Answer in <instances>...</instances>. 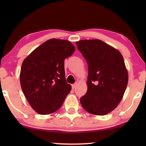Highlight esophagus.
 <instances>
[{"mask_svg":"<svg viewBox=\"0 0 146 146\" xmlns=\"http://www.w3.org/2000/svg\"><path fill=\"white\" fill-rule=\"evenodd\" d=\"M76 86H77V84L76 83L72 85V88H73V89H75V87H76Z\"/></svg>","mask_w":146,"mask_h":146,"instance_id":"esophagus-1","label":"esophagus"}]
</instances>
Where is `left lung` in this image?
Returning <instances> with one entry per match:
<instances>
[{"label":"left lung","mask_w":146,"mask_h":146,"mask_svg":"<svg viewBox=\"0 0 146 146\" xmlns=\"http://www.w3.org/2000/svg\"><path fill=\"white\" fill-rule=\"evenodd\" d=\"M78 49L88 64L86 93L80 98L84 110L104 115L120 103L126 89L128 75L118 50L100 40L76 42Z\"/></svg>","instance_id":"obj_1"}]
</instances>
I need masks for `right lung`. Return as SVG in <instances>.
Returning a JSON list of instances; mask_svg holds the SVG:
<instances>
[{
	"label": "right lung",
	"instance_id": "right-lung-1",
	"mask_svg": "<svg viewBox=\"0 0 146 146\" xmlns=\"http://www.w3.org/2000/svg\"><path fill=\"white\" fill-rule=\"evenodd\" d=\"M75 50L69 41L53 38L42 43L23 61L20 74L22 90L40 115L58 110L71 91V86L65 79L64 61Z\"/></svg>",
	"mask_w": 146,
	"mask_h": 146
}]
</instances>
